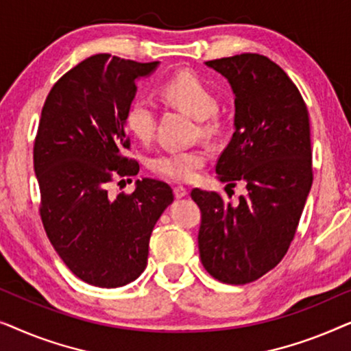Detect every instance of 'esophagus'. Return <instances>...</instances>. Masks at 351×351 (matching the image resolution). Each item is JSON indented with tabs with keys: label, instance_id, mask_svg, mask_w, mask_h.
Instances as JSON below:
<instances>
[{
	"label": "esophagus",
	"instance_id": "1",
	"mask_svg": "<svg viewBox=\"0 0 351 351\" xmlns=\"http://www.w3.org/2000/svg\"><path fill=\"white\" fill-rule=\"evenodd\" d=\"M186 193H189V190H186L185 186H182V185L174 186V196H176V198H184V196H186Z\"/></svg>",
	"mask_w": 351,
	"mask_h": 351
}]
</instances>
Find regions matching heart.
<instances>
[{
    "mask_svg": "<svg viewBox=\"0 0 351 351\" xmlns=\"http://www.w3.org/2000/svg\"><path fill=\"white\" fill-rule=\"evenodd\" d=\"M167 104L198 119V131L204 137H214L222 131V118L215 112L219 107L214 90L190 71H180L161 86ZM128 131L138 141L152 138L156 123V105L145 95H138L129 104L124 114ZM206 162V153L199 148L169 150L150 158L148 167L156 176L176 182H190Z\"/></svg>",
    "mask_w": 351,
    "mask_h": 351,
    "instance_id": "b5f03b06",
    "label": "heart"
}]
</instances>
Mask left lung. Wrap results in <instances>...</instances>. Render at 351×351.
Instances as JSON below:
<instances>
[{
    "label": "left lung",
    "instance_id": "1",
    "mask_svg": "<svg viewBox=\"0 0 351 351\" xmlns=\"http://www.w3.org/2000/svg\"><path fill=\"white\" fill-rule=\"evenodd\" d=\"M234 93V132L219 156L217 179L244 182L246 195L225 203L191 190L201 209V263L225 285H247L275 268L295 237L313 182L306 105L285 70L261 54L206 62ZM230 190V189H228Z\"/></svg>",
    "mask_w": 351,
    "mask_h": 351
}]
</instances>
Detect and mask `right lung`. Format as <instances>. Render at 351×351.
I'll use <instances>...</instances> for the list:
<instances>
[{
	"mask_svg": "<svg viewBox=\"0 0 351 351\" xmlns=\"http://www.w3.org/2000/svg\"><path fill=\"white\" fill-rule=\"evenodd\" d=\"M156 65L90 56L52 86L38 124L33 165L47 238L75 276L105 289L141 276L153 227L174 201L171 186L155 179L137 180L132 193H108L113 180L138 172L126 156L124 114L136 80Z\"/></svg>",
	"mask_w": 351,
	"mask_h": 351,
	"instance_id": "obj_1",
	"label": "right lung"
}]
</instances>
